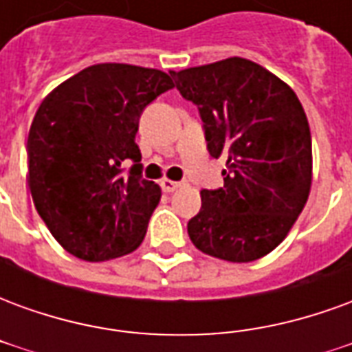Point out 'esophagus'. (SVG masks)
<instances>
[{
	"label": "esophagus",
	"mask_w": 352,
	"mask_h": 352,
	"mask_svg": "<svg viewBox=\"0 0 352 352\" xmlns=\"http://www.w3.org/2000/svg\"><path fill=\"white\" fill-rule=\"evenodd\" d=\"M183 186V183H177V181H169V179H166L164 181V190L166 192H175L177 188H181Z\"/></svg>",
	"instance_id": "34e87169"
}]
</instances>
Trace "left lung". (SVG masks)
<instances>
[{
  "instance_id": "left-lung-1",
  "label": "left lung",
  "mask_w": 352,
  "mask_h": 352,
  "mask_svg": "<svg viewBox=\"0 0 352 352\" xmlns=\"http://www.w3.org/2000/svg\"><path fill=\"white\" fill-rule=\"evenodd\" d=\"M171 75L198 105L209 154L226 160L224 186L201 190L190 241L226 262L262 258L288 236L309 198L313 153L302 103L285 80L247 58Z\"/></svg>"
}]
</instances>
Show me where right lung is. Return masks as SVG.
<instances>
[{
	"instance_id": "add662e5",
	"label": "right lung",
	"mask_w": 352,
	"mask_h": 352,
	"mask_svg": "<svg viewBox=\"0 0 352 352\" xmlns=\"http://www.w3.org/2000/svg\"><path fill=\"white\" fill-rule=\"evenodd\" d=\"M173 87L160 69L96 64L41 101L28 135V184L69 254L105 262L143 243L162 192L141 177L135 133L143 109ZM128 160L136 164L124 174Z\"/></svg>"
}]
</instances>
